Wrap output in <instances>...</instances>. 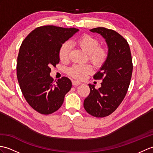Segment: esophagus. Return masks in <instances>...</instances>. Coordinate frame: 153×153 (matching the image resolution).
Here are the masks:
<instances>
[{
	"mask_svg": "<svg viewBox=\"0 0 153 153\" xmlns=\"http://www.w3.org/2000/svg\"><path fill=\"white\" fill-rule=\"evenodd\" d=\"M72 85H74V86H77V85H79L81 84V83L79 82V81H72Z\"/></svg>",
	"mask_w": 153,
	"mask_h": 153,
	"instance_id": "34e87169",
	"label": "esophagus"
}]
</instances>
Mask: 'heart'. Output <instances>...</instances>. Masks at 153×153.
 Wrapping results in <instances>:
<instances>
[{"label": "heart", "instance_id": "heart-1", "mask_svg": "<svg viewBox=\"0 0 153 153\" xmlns=\"http://www.w3.org/2000/svg\"><path fill=\"white\" fill-rule=\"evenodd\" d=\"M75 44L87 54L88 60L96 67H101L108 58L106 49L100 46V42L97 38L88 34H85L76 40ZM71 44L65 42L61 45L59 51L60 60L66 61L69 58ZM92 72L89 65H74L68 69L67 72L70 76L77 79H82L87 74Z\"/></svg>", "mask_w": 153, "mask_h": 153}]
</instances>
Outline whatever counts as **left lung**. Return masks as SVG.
Segmentation results:
<instances>
[{
    "instance_id": "left-lung-1",
    "label": "left lung",
    "mask_w": 153,
    "mask_h": 153,
    "mask_svg": "<svg viewBox=\"0 0 153 153\" xmlns=\"http://www.w3.org/2000/svg\"><path fill=\"white\" fill-rule=\"evenodd\" d=\"M90 30L105 39L108 55L100 70L93 77L96 80H102L101 87L96 89L94 85L88 84L91 91L83 105L92 116L104 117L114 112L125 97L133 70L132 55L126 39L116 31L104 27Z\"/></svg>"
}]
</instances>
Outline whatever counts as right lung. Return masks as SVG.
Returning a JSON list of instances; mask_svg holds the SVG:
<instances>
[{"label": "right lung", "mask_w": 153, "mask_h": 153, "mask_svg": "<svg viewBox=\"0 0 153 153\" xmlns=\"http://www.w3.org/2000/svg\"><path fill=\"white\" fill-rule=\"evenodd\" d=\"M79 30L53 25L37 27L21 44L17 62V77L25 98L35 111L49 115L61 107L65 94L72 88L66 77L55 81L51 67L59 62L61 45Z\"/></svg>", "instance_id": "1"}]
</instances>
